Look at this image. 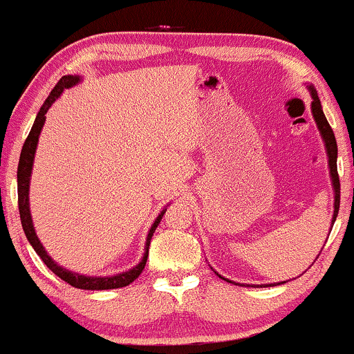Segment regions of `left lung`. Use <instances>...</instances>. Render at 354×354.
<instances>
[{
	"label": "left lung",
	"instance_id": "left-lung-1",
	"mask_svg": "<svg viewBox=\"0 0 354 354\" xmlns=\"http://www.w3.org/2000/svg\"><path fill=\"white\" fill-rule=\"evenodd\" d=\"M307 89H309V93L312 95V104H310L312 115H314V120H315V123H317V128L320 131V136H322V140H324L325 151H327V158H328V169H330V177H332L333 198H335V201H333V216H332V227H333V223H335V219H337L338 208H339V178H338V171H337V156H338L337 140H335L332 127L328 125L327 118H325V113L322 110V104H320L317 91H315V87L312 84L307 86ZM218 277L223 278L224 281H227V283H234V281H231V279L221 277V274H218ZM281 283H284V281H281ZM281 283H278V284H281ZM234 284H239V283H234ZM241 286H242V284H241ZM260 286H263V284H260ZM267 286H277V284L273 283V284H267Z\"/></svg>",
	"mask_w": 354,
	"mask_h": 354
}]
</instances>
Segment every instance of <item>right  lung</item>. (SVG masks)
<instances>
[{
  "label": "right lung",
  "instance_id": "add662e5",
  "mask_svg": "<svg viewBox=\"0 0 354 354\" xmlns=\"http://www.w3.org/2000/svg\"><path fill=\"white\" fill-rule=\"evenodd\" d=\"M81 81L80 75H66L63 76L62 80L57 82V86L53 87V91L50 93V95L45 100L42 107H40L39 113H37L34 125H32V130L27 136L24 146H22L21 151V158H19V166H17V201H19V214H21V224L22 229H24L27 241L30 242V245L34 247V250L37 252V255L44 260V263L52 270V272L57 274L58 278H62L63 281H66L71 286L80 288V289H89V291H100V289H115V288H123L128 286V284L135 281V279L140 277L141 272L145 270L146 260H148V254H149V244H151V237L156 231V227L159 226L160 219H162L164 213H166L167 208H164L160 213L158 214V218L154 219L153 226H151L148 237H146V244H145V254L143 259L135 267L128 270V272L118 273V274H112V277H89V274H81V273H75L71 270L63 268L62 265H58L52 257L47 254L45 247L42 245V242L39 241L37 237L34 223H32V216H30V203H29V187H30V174H32V167H34V158H35V149H37V143H39V135L42 131L44 123H45V113L48 112V109L52 107L55 100H57L62 93L65 89H70V87L76 86L77 82Z\"/></svg>",
  "mask_w": 354,
  "mask_h": 354
}]
</instances>
